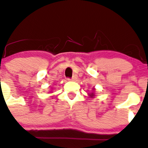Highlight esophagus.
<instances>
[{
	"label": "esophagus",
	"instance_id": "obj_1",
	"mask_svg": "<svg viewBox=\"0 0 148 148\" xmlns=\"http://www.w3.org/2000/svg\"><path fill=\"white\" fill-rule=\"evenodd\" d=\"M77 79H78V76L76 75V74H75V75L73 76L72 78H71V79H68V80H69V81H72V82H74V81L77 80Z\"/></svg>",
	"mask_w": 148,
	"mask_h": 148
}]
</instances>
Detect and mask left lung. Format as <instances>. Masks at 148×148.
Wrapping results in <instances>:
<instances>
[{
    "mask_svg": "<svg viewBox=\"0 0 148 148\" xmlns=\"http://www.w3.org/2000/svg\"><path fill=\"white\" fill-rule=\"evenodd\" d=\"M92 89V91L91 93H89V94H88V96H89V98H91V99L94 98L95 96H96V94H95V90H96V88H93Z\"/></svg>",
    "mask_w": 148,
    "mask_h": 148,
    "instance_id": "left-lung-1",
    "label": "left lung"
}]
</instances>
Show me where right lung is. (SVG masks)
I'll return each mask as SVG.
<instances>
[{
  "label": "right lung",
  "mask_w": 148,
  "mask_h": 148,
  "mask_svg": "<svg viewBox=\"0 0 148 148\" xmlns=\"http://www.w3.org/2000/svg\"><path fill=\"white\" fill-rule=\"evenodd\" d=\"M51 93H52V92H51Z\"/></svg>",
  "instance_id": "obj_1"
}]
</instances>
